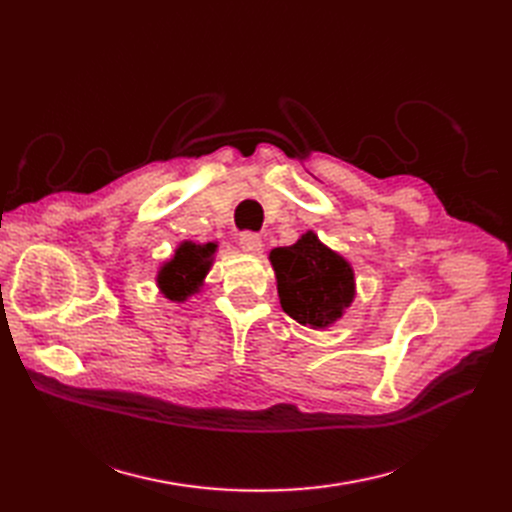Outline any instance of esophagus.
Returning <instances> with one entry per match:
<instances>
[{"mask_svg":"<svg viewBox=\"0 0 512 512\" xmlns=\"http://www.w3.org/2000/svg\"><path fill=\"white\" fill-rule=\"evenodd\" d=\"M239 245L241 250L247 254H256L262 250V239L256 235V232H241L239 237Z\"/></svg>","mask_w":512,"mask_h":512,"instance_id":"34e87169","label":"esophagus"}]
</instances>
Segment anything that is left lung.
I'll list each match as a JSON object with an SVG mask.
<instances>
[{"instance_id": "left-lung-1", "label": "left lung", "mask_w": 512, "mask_h": 512, "mask_svg": "<svg viewBox=\"0 0 512 512\" xmlns=\"http://www.w3.org/2000/svg\"><path fill=\"white\" fill-rule=\"evenodd\" d=\"M284 312L303 327L327 329L354 301L350 262L307 230L297 243L269 254Z\"/></svg>"}]
</instances>
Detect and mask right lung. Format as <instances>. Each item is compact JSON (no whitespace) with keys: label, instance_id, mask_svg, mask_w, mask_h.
I'll return each mask as SVG.
<instances>
[{"label":"right lung","instance_id":"add662e5","mask_svg":"<svg viewBox=\"0 0 512 512\" xmlns=\"http://www.w3.org/2000/svg\"><path fill=\"white\" fill-rule=\"evenodd\" d=\"M215 250H218L215 243H179L173 258L164 262L156 277L158 288L164 297L175 303H183L192 294H196L213 265Z\"/></svg>","mask_w":512,"mask_h":512}]
</instances>
